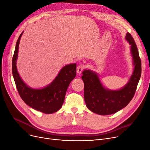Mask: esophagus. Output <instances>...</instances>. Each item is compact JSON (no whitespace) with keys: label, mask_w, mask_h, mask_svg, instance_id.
<instances>
[{"label":"esophagus","mask_w":150,"mask_h":150,"mask_svg":"<svg viewBox=\"0 0 150 150\" xmlns=\"http://www.w3.org/2000/svg\"><path fill=\"white\" fill-rule=\"evenodd\" d=\"M85 66L84 64H80V65H79L78 66H77V67H76L77 74H80L82 72V71L83 70V69H85Z\"/></svg>","instance_id":"obj_1"}]
</instances>
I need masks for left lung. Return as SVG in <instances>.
I'll use <instances>...</instances> for the list:
<instances>
[{"instance_id":"left-lung-1","label":"left lung","mask_w":150,"mask_h":150,"mask_svg":"<svg viewBox=\"0 0 150 150\" xmlns=\"http://www.w3.org/2000/svg\"><path fill=\"white\" fill-rule=\"evenodd\" d=\"M125 40L130 46L134 70L124 86L116 90H109L103 85L96 72L86 69L83 71L85 101L88 109L93 112L103 115L114 114L127 106L135 95L141 76V60L130 33H127Z\"/></svg>"}]
</instances>
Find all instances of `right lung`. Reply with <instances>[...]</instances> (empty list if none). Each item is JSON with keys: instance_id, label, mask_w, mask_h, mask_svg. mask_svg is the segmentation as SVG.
I'll return each mask as SVG.
<instances>
[{"instance_id": "add662e5", "label": "right lung", "mask_w": 150, "mask_h": 150, "mask_svg": "<svg viewBox=\"0 0 150 150\" xmlns=\"http://www.w3.org/2000/svg\"><path fill=\"white\" fill-rule=\"evenodd\" d=\"M23 32L16 42L12 59V74L16 88L28 106L44 114H52L62 106L67 90L76 76V64L64 66L51 83L42 88L35 89L28 86L21 79L16 68L19 44Z\"/></svg>"}]
</instances>
